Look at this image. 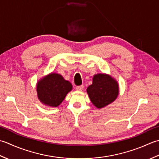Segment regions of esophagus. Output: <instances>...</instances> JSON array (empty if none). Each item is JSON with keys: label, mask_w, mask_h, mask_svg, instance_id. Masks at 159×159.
Here are the masks:
<instances>
[{"label": "esophagus", "mask_w": 159, "mask_h": 159, "mask_svg": "<svg viewBox=\"0 0 159 159\" xmlns=\"http://www.w3.org/2000/svg\"><path fill=\"white\" fill-rule=\"evenodd\" d=\"M84 86L83 85H81V86H76V90H78V91H82L84 90Z\"/></svg>", "instance_id": "esophagus-1"}]
</instances>
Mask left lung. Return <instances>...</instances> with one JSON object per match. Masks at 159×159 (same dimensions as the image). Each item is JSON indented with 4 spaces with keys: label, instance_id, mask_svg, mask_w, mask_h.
Returning <instances> with one entry per match:
<instances>
[{
    "label": "left lung",
    "instance_id": "8db88e82",
    "mask_svg": "<svg viewBox=\"0 0 159 159\" xmlns=\"http://www.w3.org/2000/svg\"><path fill=\"white\" fill-rule=\"evenodd\" d=\"M90 100L98 108H102L115 101L119 95V84L106 73L95 74L93 84L86 89Z\"/></svg>",
    "mask_w": 159,
    "mask_h": 159
}]
</instances>
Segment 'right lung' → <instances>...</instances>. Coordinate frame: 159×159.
I'll return each instance as SVG.
<instances>
[{
	"mask_svg": "<svg viewBox=\"0 0 159 159\" xmlns=\"http://www.w3.org/2000/svg\"><path fill=\"white\" fill-rule=\"evenodd\" d=\"M72 89L70 82L56 73L43 77L36 84L38 99L44 105L52 108L60 106Z\"/></svg>",
	"mask_w": 159,
	"mask_h": 159,
	"instance_id": "1",
	"label": "right lung"
}]
</instances>
